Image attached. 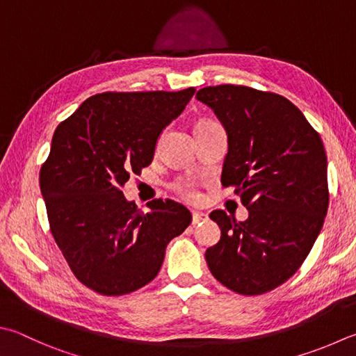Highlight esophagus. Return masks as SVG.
Instances as JSON below:
<instances>
[{
	"label": "esophagus",
	"instance_id": "1",
	"mask_svg": "<svg viewBox=\"0 0 356 356\" xmlns=\"http://www.w3.org/2000/svg\"><path fill=\"white\" fill-rule=\"evenodd\" d=\"M204 220H207V216L204 212H197V211L192 212V225H198Z\"/></svg>",
	"mask_w": 356,
	"mask_h": 356
}]
</instances>
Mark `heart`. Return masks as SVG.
Instances as JSON below:
<instances>
[{
    "mask_svg": "<svg viewBox=\"0 0 356 356\" xmlns=\"http://www.w3.org/2000/svg\"><path fill=\"white\" fill-rule=\"evenodd\" d=\"M201 124H209V120H203V122H200L198 125ZM173 189H175V192L181 198H184L187 201H195L198 198L195 183L191 179H178L177 183L173 184Z\"/></svg>",
    "mask_w": 356,
    "mask_h": 356,
    "instance_id": "obj_1",
    "label": "heart"
}]
</instances>
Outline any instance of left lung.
<instances>
[{
  "label": "left lung",
  "instance_id": "1",
  "mask_svg": "<svg viewBox=\"0 0 356 356\" xmlns=\"http://www.w3.org/2000/svg\"><path fill=\"white\" fill-rule=\"evenodd\" d=\"M227 135L221 184L234 187L250 216L211 212L221 229L207 266L221 285L257 296L286 282L316 241L328 207L327 156L319 133L276 92L241 85L197 92Z\"/></svg>",
  "mask_w": 356,
  "mask_h": 356
}]
</instances>
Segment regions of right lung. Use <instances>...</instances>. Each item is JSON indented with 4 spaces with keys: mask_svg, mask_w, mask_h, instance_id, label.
Returning <instances> with one entry per match:
<instances>
[{
    "mask_svg": "<svg viewBox=\"0 0 356 356\" xmlns=\"http://www.w3.org/2000/svg\"><path fill=\"white\" fill-rule=\"evenodd\" d=\"M193 92H102L54 133L40 170L49 227L74 276L99 294L122 296L152 282L169 241L191 225V212L173 200H153L140 212L122 186L152 163L161 131Z\"/></svg>",
    "mask_w": 356,
    "mask_h": 356,
    "instance_id": "add662e5",
    "label": "right lung"
}]
</instances>
